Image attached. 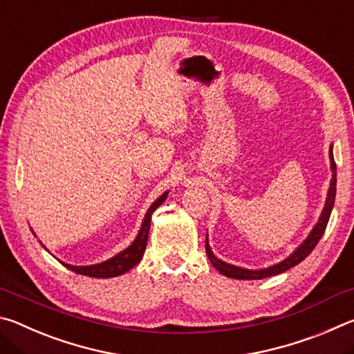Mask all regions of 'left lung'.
<instances>
[{"instance_id": "1", "label": "left lung", "mask_w": 354, "mask_h": 354, "mask_svg": "<svg viewBox=\"0 0 354 354\" xmlns=\"http://www.w3.org/2000/svg\"><path fill=\"white\" fill-rule=\"evenodd\" d=\"M329 160H331V171H333V178H331V183H329V189H328V195H326V203H325V207H323L322 215L319 221H317V225L314 226V230L310 231V234L308 236L306 241H304L299 247L293 251V253L286 257L284 261H281L278 263H274L272 267H267V268H261V270H247V268H242V267H236V266H231V263L223 262L218 257H215L211 247H209V242H207V237H206V254L209 257V261H211L212 266L217 268V270L225 274L227 278H234V279H262V278H268V277H274V274H279L283 272H287L289 268L298 266L299 262L303 259H306L309 256L310 251L315 248V245L319 243V241L323 236V232L326 230V225H328V220H329V215H331L333 211V206H334V198H335V183H337V175H335V162H334V156H333V145L329 147Z\"/></svg>"}]
</instances>
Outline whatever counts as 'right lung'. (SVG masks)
<instances>
[{"label":"right lung","instance_id":"1","mask_svg":"<svg viewBox=\"0 0 354 354\" xmlns=\"http://www.w3.org/2000/svg\"><path fill=\"white\" fill-rule=\"evenodd\" d=\"M165 192L156 200L145 214V218H143V223L140 226V231L137 237L134 239V242L129 245L128 248H124L123 251H120L118 254H115L111 259H107L101 263H95V266H82V267H76V266H70V263L62 262V266H65L68 270L84 274V277H91V278H113V277H120V274L127 273L131 270L134 266L140 262L143 257V253H145L147 248V242H148V232H149V225H151V215L153 212L158 209L167 198Z\"/></svg>","mask_w":354,"mask_h":354}]
</instances>
